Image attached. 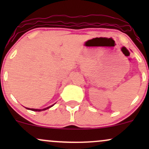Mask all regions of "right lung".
<instances>
[{
    "mask_svg": "<svg viewBox=\"0 0 149 149\" xmlns=\"http://www.w3.org/2000/svg\"><path fill=\"white\" fill-rule=\"evenodd\" d=\"M54 106V104H52V106H49V107L45 108V109H29V108H26L27 109H29V110H31V111H45L46 109H49L50 107H52Z\"/></svg>",
    "mask_w": 149,
    "mask_h": 149,
    "instance_id": "right-lung-1",
    "label": "right lung"
}]
</instances>
